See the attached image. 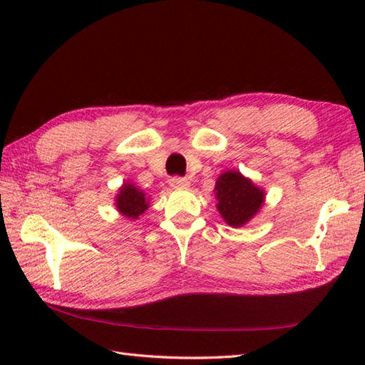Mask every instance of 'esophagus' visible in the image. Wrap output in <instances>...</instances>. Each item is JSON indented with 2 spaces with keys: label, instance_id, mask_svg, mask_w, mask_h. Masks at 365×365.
<instances>
[{
  "label": "esophagus",
  "instance_id": "1",
  "mask_svg": "<svg viewBox=\"0 0 365 365\" xmlns=\"http://www.w3.org/2000/svg\"><path fill=\"white\" fill-rule=\"evenodd\" d=\"M169 185L175 190H180V188H188L190 187V182L187 180V178L183 177H173L169 180Z\"/></svg>",
  "mask_w": 365,
  "mask_h": 365
}]
</instances>
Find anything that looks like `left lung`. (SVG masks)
<instances>
[{"instance_id": "left-lung-1", "label": "left lung", "mask_w": 365, "mask_h": 365, "mask_svg": "<svg viewBox=\"0 0 365 365\" xmlns=\"http://www.w3.org/2000/svg\"><path fill=\"white\" fill-rule=\"evenodd\" d=\"M213 191L218 200L216 208L230 227L245 226L265 204V190L235 169L224 170Z\"/></svg>"}]
</instances>
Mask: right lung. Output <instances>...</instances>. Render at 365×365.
Returning a JSON list of instances; mask_svg holds the SVG:
<instances>
[{
  "label": "right lung",
  "instance_id": "add662e5",
  "mask_svg": "<svg viewBox=\"0 0 365 365\" xmlns=\"http://www.w3.org/2000/svg\"><path fill=\"white\" fill-rule=\"evenodd\" d=\"M114 205L122 216L128 220H138L139 216L150 205V199L145 196L143 190H139L135 183L123 182L118 195L114 197Z\"/></svg>",
  "mask_w": 365,
  "mask_h": 365
}]
</instances>
